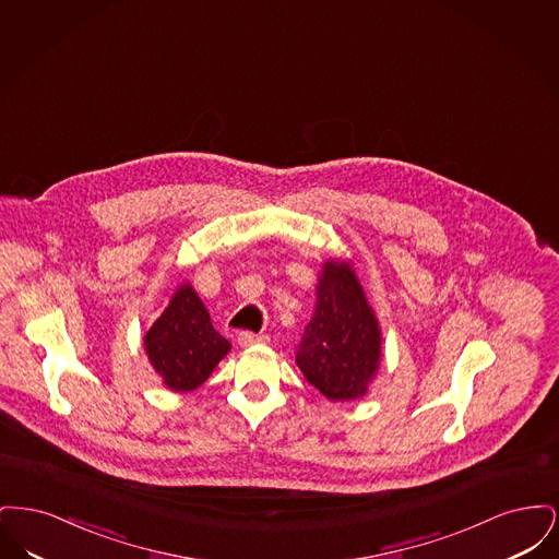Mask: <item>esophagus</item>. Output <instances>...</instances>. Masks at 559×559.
Returning a JSON list of instances; mask_svg holds the SVG:
<instances>
[{"label":"esophagus","mask_w":559,"mask_h":559,"mask_svg":"<svg viewBox=\"0 0 559 559\" xmlns=\"http://www.w3.org/2000/svg\"><path fill=\"white\" fill-rule=\"evenodd\" d=\"M239 342L240 347H251L255 346V344H264L266 342V335H255V333H251V331H242L239 333Z\"/></svg>","instance_id":"esophagus-1"}]
</instances>
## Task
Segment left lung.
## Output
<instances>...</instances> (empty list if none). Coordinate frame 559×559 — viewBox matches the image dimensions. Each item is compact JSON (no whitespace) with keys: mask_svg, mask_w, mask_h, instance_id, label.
I'll return each mask as SVG.
<instances>
[{"mask_svg":"<svg viewBox=\"0 0 559 559\" xmlns=\"http://www.w3.org/2000/svg\"><path fill=\"white\" fill-rule=\"evenodd\" d=\"M295 362L306 381L331 402L369 394L381 367V326L352 260L322 262L317 306Z\"/></svg>","mask_w":559,"mask_h":559,"instance_id":"8db88e82","label":"left lung"}]
</instances>
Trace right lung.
<instances>
[{
  "instance_id": "obj_1",
  "label": "right lung",
  "mask_w": 559,
  "mask_h": 559,
  "mask_svg": "<svg viewBox=\"0 0 559 559\" xmlns=\"http://www.w3.org/2000/svg\"><path fill=\"white\" fill-rule=\"evenodd\" d=\"M144 352L163 385L187 394L210 379L230 352V342L213 329L210 312L194 287L182 283L146 331Z\"/></svg>"
}]
</instances>
